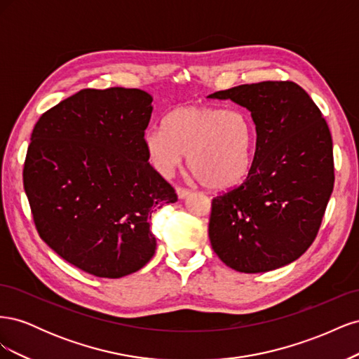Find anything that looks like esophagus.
<instances>
[{
	"instance_id": "esophagus-1",
	"label": "esophagus",
	"mask_w": 359,
	"mask_h": 359,
	"mask_svg": "<svg viewBox=\"0 0 359 359\" xmlns=\"http://www.w3.org/2000/svg\"><path fill=\"white\" fill-rule=\"evenodd\" d=\"M175 191H177V194H178V198L180 199H186L189 194H190V191L187 190V189H182V187H177L175 189Z\"/></svg>"
}]
</instances>
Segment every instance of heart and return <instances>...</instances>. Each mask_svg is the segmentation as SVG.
<instances>
[{"label": "heart", "mask_w": 359, "mask_h": 359, "mask_svg": "<svg viewBox=\"0 0 359 359\" xmlns=\"http://www.w3.org/2000/svg\"><path fill=\"white\" fill-rule=\"evenodd\" d=\"M255 147L253 119L215 106H180L163 127L145 135L147 153L158 170H173L189 154L191 175L211 190L240 186L252 168Z\"/></svg>", "instance_id": "obj_1"}]
</instances>
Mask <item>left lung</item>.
<instances>
[{
    "instance_id": "8db88e82",
    "label": "left lung",
    "mask_w": 359,
    "mask_h": 359,
    "mask_svg": "<svg viewBox=\"0 0 359 359\" xmlns=\"http://www.w3.org/2000/svg\"><path fill=\"white\" fill-rule=\"evenodd\" d=\"M208 97L248 109L257 136L245 181L212 199V250L240 273L289 265L316 238L334 189L328 124L290 81L247 83Z\"/></svg>"
}]
</instances>
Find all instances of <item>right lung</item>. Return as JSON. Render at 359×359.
I'll return each instance as SVG.
<instances>
[{"label":"right lung","instance_id":"1","mask_svg":"<svg viewBox=\"0 0 359 359\" xmlns=\"http://www.w3.org/2000/svg\"><path fill=\"white\" fill-rule=\"evenodd\" d=\"M151 103L136 88L81 90L32 130L24 189L39 235L95 277L145 266L157 247L151 214L178 199L148 163Z\"/></svg>","mask_w":359,"mask_h":359}]
</instances>
